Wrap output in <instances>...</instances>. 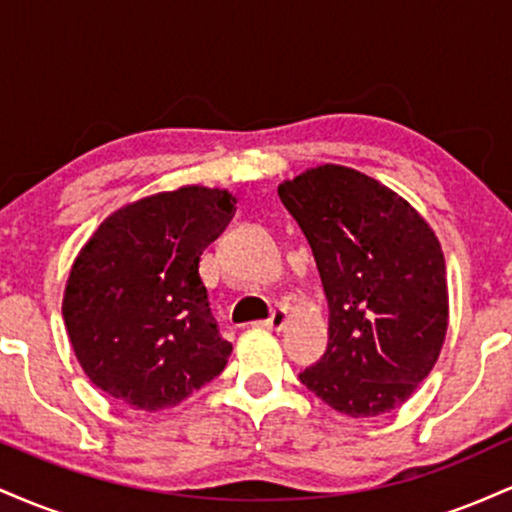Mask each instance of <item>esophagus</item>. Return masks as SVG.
I'll return each mask as SVG.
<instances>
[{
  "label": "esophagus",
  "instance_id": "esophagus-1",
  "mask_svg": "<svg viewBox=\"0 0 512 512\" xmlns=\"http://www.w3.org/2000/svg\"><path fill=\"white\" fill-rule=\"evenodd\" d=\"M286 317H289V315H286V310H284V308H276L274 313L269 315L267 320L262 322V325H264V327H269V330H281V327L286 325Z\"/></svg>",
  "mask_w": 512,
  "mask_h": 512
}]
</instances>
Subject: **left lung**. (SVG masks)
I'll use <instances>...</instances> for the list:
<instances>
[{
	"label": "left lung",
	"instance_id": "1",
	"mask_svg": "<svg viewBox=\"0 0 512 512\" xmlns=\"http://www.w3.org/2000/svg\"><path fill=\"white\" fill-rule=\"evenodd\" d=\"M308 238L330 305V342L298 378L346 416H378L411 397L448 332L438 238L378 180L320 166L279 185Z\"/></svg>",
	"mask_w": 512,
	"mask_h": 512
}]
</instances>
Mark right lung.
<instances>
[{"label":"right lung","mask_w":512,"mask_h":512,"mask_svg":"<svg viewBox=\"0 0 512 512\" xmlns=\"http://www.w3.org/2000/svg\"><path fill=\"white\" fill-rule=\"evenodd\" d=\"M226 190L180 187L101 223L76 257L62 315L81 368L134 409L175 407L226 368L199 260L236 211Z\"/></svg>","instance_id":"add662e5"}]
</instances>
